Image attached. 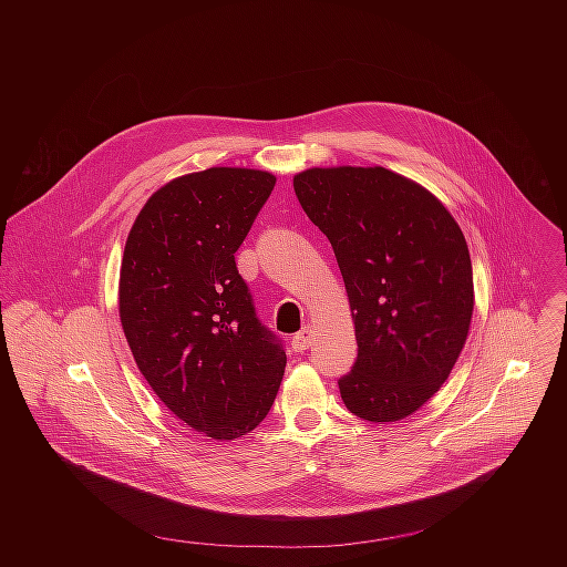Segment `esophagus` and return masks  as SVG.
Listing matches in <instances>:
<instances>
[{"mask_svg": "<svg viewBox=\"0 0 567 567\" xmlns=\"http://www.w3.org/2000/svg\"><path fill=\"white\" fill-rule=\"evenodd\" d=\"M312 342H315V329L312 327H303L301 331H297L292 336V349L295 351H306V349L312 347Z\"/></svg>", "mask_w": 567, "mask_h": 567, "instance_id": "obj_1", "label": "esophagus"}]
</instances>
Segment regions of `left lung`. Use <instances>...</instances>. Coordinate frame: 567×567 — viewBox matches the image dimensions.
Wrapping results in <instances>:
<instances>
[{"mask_svg": "<svg viewBox=\"0 0 567 567\" xmlns=\"http://www.w3.org/2000/svg\"><path fill=\"white\" fill-rule=\"evenodd\" d=\"M295 194L333 248L358 358L338 380L360 419L400 421L447 380L474 312L467 243L450 212L386 167H312Z\"/></svg>", "mask_w": 567, "mask_h": 567, "instance_id": "left-lung-1", "label": "left lung"}]
</instances>
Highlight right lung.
Listing matches in <instances>:
<instances>
[{
    "mask_svg": "<svg viewBox=\"0 0 567 567\" xmlns=\"http://www.w3.org/2000/svg\"><path fill=\"white\" fill-rule=\"evenodd\" d=\"M275 181L244 167L181 176L148 198L124 248L120 319L135 362L212 439L255 430L286 369L284 340L259 321L236 264Z\"/></svg>",
    "mask_w": 567,
    "mask_h": 567,
    "instance_id": "add662e5",
    "label": "right lung"
}]
</instances>
